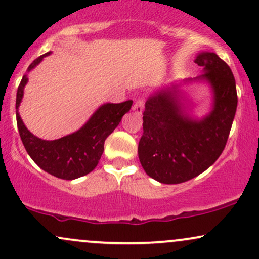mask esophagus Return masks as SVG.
Returning a JSON list of instances; mask_svg holds the SVG:
<instances>
[{
    "instance_id": "34e87169",
    "label": "esophagus",
    "mask_w": 259,
    "mask_h": 259,
    "mask_svg": "<svg viewBox=\"0 0 259 259\" xmlns=\"http://www.w3.org/2000/svg\"><path fill=\"white\" fill-rule=\"evenodd\" d=\"M144 106H145L144 99H142V97H139V99L134 102L133 111H135L138 114H141L142 111H144Z\"/></svg>"
}]
</instances>
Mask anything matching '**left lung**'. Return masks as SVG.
I'll return each mask as SVG.
<instances>
[{
	"label": "left lung",
	"instance_id": "left-lung-1",
	"mask_svg": "<svg viewBox=\"0 0 259 259\" xmlns=\"http://www.w3.org/2000/svg\"><path fill=\"white\" fill-rule=\"evenodd\" d=\"M195 63L214 92L213 111L202 120L184 114L175 90L164 89L145 103L139 159L147 175L162 184H180L197 177L219 158L236 113L237 94L230 67L218 55L202 52Z\"/></svg>",
	"mask_w": 259,
	"mask_h": 259
}]
</instances>
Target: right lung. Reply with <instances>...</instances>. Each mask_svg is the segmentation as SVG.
Instances as JSON below:
<instances>
[{"mask_svg":"<svg viewBox=\"0 0 259 259\" xmlns=\"http://www.w3.org/2000/svg\"><path fill=\"white\" fill-rule=\"evenodd\" d=\"M47 55L50 52L35 59L28 70L36 67ZM26 81L28 78L24 75L18 86L17 109L22 102ZM132 105V100L121 103H106L94 113L81 129L53 141H46L32 135L26 129L18 111L17 125L26 152L38 167L59 179L73 180L84 177L96 168L105 150L106 139L119 125L121 118L130 111Z\"/></svg>","mask_w":259,"mask_h":259,"instance_id":"obj_1","label":"right lung"}]
</instances>
